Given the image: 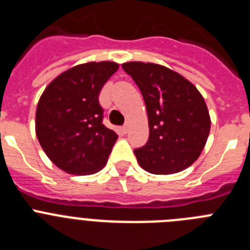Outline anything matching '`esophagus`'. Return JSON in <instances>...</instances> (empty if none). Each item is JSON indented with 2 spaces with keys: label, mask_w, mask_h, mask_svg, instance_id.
<instances>
[{
  "label": "esophagus",
  "mask_w": 250,
  "mask_h": 250,
  "mask_svg": "<svg viewBox=\"0 0 250 250\" xmlns=\"http://www.w3.org/2000/svg\"><path fill=\"white\" fill-rule=\"evenodd\" d=\"M127 130H129V126H127V124H125V125H124V126L121 127V131H123L124 134H126Z\"/></svg>",
  "instance_id": "34e87169"
}]
</instances>
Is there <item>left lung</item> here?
Listing matches in <instances>:
<instances>
[{"mask_svg": "<svg viewBox=\"0 0 250 250\" xmlns=\"http://www.w3.org/2000/svg\"><path fill=\"white\" fill-rule=\"evenodd\" d=\"M121 67L140 89L149 119L146 144L134 149L147 173H179L190 167L207 143L210 118L195 86L156 63L126 62Z\"/></svg>", "mask_w": 250, "mask_h": 250, "instance_id": "8db88e82", "label": "left lung"}]
</instances>
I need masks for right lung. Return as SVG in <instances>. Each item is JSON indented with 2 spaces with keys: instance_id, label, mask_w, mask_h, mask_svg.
Returning <instances> with one entry per match:
<instances>
[{
  "instance_id": "1",
  "label": "right lung",
  "mask_w": 250,
  "mask_h": 250,
  "mask_svg": "<svg viewBox=\"0 0 250 250\" xmlns=\"http://www.w3.org/2000/svg\"><path fill=\"white\" fill-rule=\"evenodd\" d=\"M119 65H77L57 76L36 110V135L46 155L68 174L87 175L105 167L116 132L103 124L99 94Z\"/></svg>"
}]
</instances>
